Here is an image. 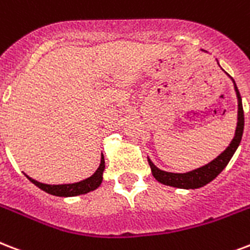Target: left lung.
Instances as JSON below:
<instances>
[{"mask_svg":"<svg viewBox=\"0 0 250 250\" xmlns=\"http://www.w3.org/2000/svg\"><path fill=\"white\" fill-rule=\"evenodd\" d=\"M235 83V81H233ZM236 95H237V102H239V111H237V127H236L235 138L232 139V142L229 146H227V149L222 152L220 155L215 160H212L211 163L202 167H198L195 170L188 171V173H170V171L161 170L156 167L155 164L152 163L148 159L149 163L150 170L152 174L156 180L167 186H173V188H198L205 186V185L209 184L211 181L215 180L216 177L222 173V170L228 165L229 160L232 159V156L237 149L241 138H243L244 131V110H243V102H241V95L239 93V89L235 83Z\"/></svg>","mask_w":250,"mask_h":250,"instance_id":"left-lung-1","label":"left lung"}]
</instances>
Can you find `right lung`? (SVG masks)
<instances>
[{
  "instance_id": "right-lung-1",
  "label": "right lung",
  "mask_w": 250,
  "mask_h": 250,
  "mask_svg": "<svg viewBox=\"0 0 250 250\" xmlns=\"http://www.w3.org/2000/svg\"><path fill=\"white\" fill-rule=\"evenodd\" d=\"M104 155L101 157V164L98 169L95 170V173L91 177L86 178V180L80 181L76 184H66V185H47L38 182V181L32 180L26 174L28 180L31 181L32 184L42 188L45 193L51 194V195H56V197H76V195H81V194H86L89 191H93L97 188H100V185L102 184L104 180Z\"/></svg>"
}]
</instances>
